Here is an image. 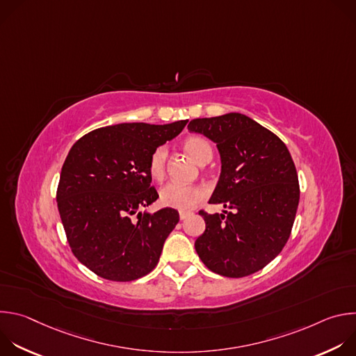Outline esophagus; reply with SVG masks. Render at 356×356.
Wrapping results in <instances>:
<instances>
[{"label":"esophagus","mask_w":356,"mask_h":356,"mask_svg":"<svg viewBox=\"0 0 356 356\" xmlns=\"http://www.w3.org/2000/svg\"><path fill=\"white\" fill-rule=\"evenodd\" d=\"M190 214H191L190 211H180V213H179V217H180V220H186Z\"/></svg>","instance_id":"obj_1"}]
</instances>
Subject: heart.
<instances>
[{
    "mask_svg": "<svg viewBox=\"0 0 356 356\" xmlns=\"http://www.w3.org/2000/svg\"><path fill=\"white\" fill-rule=\"evenodd\" d=\"M187 155L198 165H206L213 156L210 143L200 136H191L184 140L183 145ZM168 149L159 146L154 150L149 159V173L155 180L161 181L166 175ZM161 202L165 207L176 210H191L206 197V190L200 186H188L180 183H168L161 188Z\"/></svg>",
    "mask_w": 356,
    "mask_h": 356,
    "instance_id": "b5f03b06",
    "label": "heart"
}]
</instances>
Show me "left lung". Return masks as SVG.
I'll list each match as a JSON object with an SVG mask.
<instances>
[{"instance_id":"obj_1","label":"left lung","mask_w":356,"mask_h":356,"mask_svg":"<svg viewBox=\"0 0 356 356\" xmlns=\"http://www.w3.org/2000/svg\"><path fill=\"white\" fill-rule=\"evenodd\" d=\"M217 143L221 175L209 202L222 214L200 211L206 231L195 239L200 259L225 277L264 269L286 245L300 200L294 162L283 140L252 118L229 113L187 125Z\"/></svg>"}]
</instances>
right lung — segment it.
Here are the masks:
<instances>
[{
	"label": "right lung",
	"instance_id": "obj_1",
	"mask_svg": "<svg viewBox=\"0 0 356 356\" xmlns=\"http://www.w3.org/2000/svg\"><path fill=\"white\" fill-rule=\"evenodd\" d=\"M186 124H118L94 129L72 146L60 173L58 209L74 257L97 276L131 282L158 265L179 213L168 207L140 211L159 198L150 186L149 159Z\"/></svg>",
	"mask_w": 356,
	"mask_h": 356
}]
</instances>
